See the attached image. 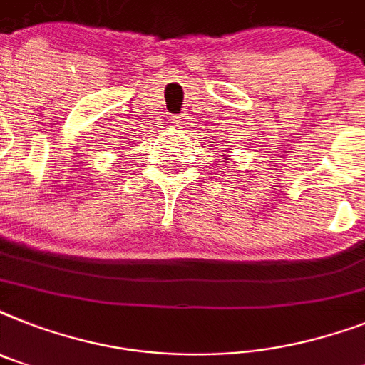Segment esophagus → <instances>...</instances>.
Instances as JSON below:
<instances>
[{"label": "esophagus", "mask_w": 365, "mask_h": 365, "mask_svg": "<svg viewBox=\"0 0 365 365\" xmlns=\"http://www.w3.org/2000/svg\"><path fill=\"white\" fill-rule=\"evenodd\" d=\"M173 123L176 127L185 125V118H183V115H173Z\"/></svg>", "instance_id": "esophagus-1"}]
</instances>
